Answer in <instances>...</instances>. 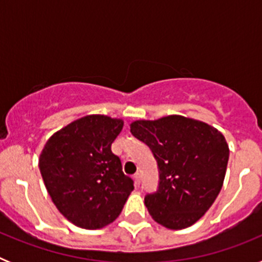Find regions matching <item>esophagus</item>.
<instances>
[{"label":"esophagus","mask_w":262,"mask_h":262,"mask_svg":"<svg viewBox=\"0 0 262 262\" xmlns=\"http://www.w3.org/2000/svg\"><path fill=\"white\" fill-rule=\"evenodd\" d=\"M134 181H135V184L140 185V182H142V176H140V173H136L135 176H134Z\"/></svg>","instance_id":"1"}]
</instances>
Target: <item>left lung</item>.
Masks as SVG:
<instances>
[{"mask_svg":"<svg viewBox=\"0 0 262 262\" xmlns=\"http://www.w3.org/2000/svg\"><path fill=\"white\" fill-rule=\"evenodd\" d=\"M129 128L159 166V189L144 198L151 216L170 230L200 221L223 186L230 149L222 133L181 115L135 120Z\"/></svg>","mask_w":262,"mask_h":262,"instance_id":"8db88e82","label":"left lung"}]
</instances>
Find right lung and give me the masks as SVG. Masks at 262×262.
<instances>
[{
	"mask_svg": "<svg viewBox=\"0 0 262 262\" xmlns=\"http://www.w3.org/2000/svg\"><path fill=\"white\" fill-rule=\"evenodd\" d=\"M123 120L86 115L53 134L39 169L51 200L75 226L98 230L119 216L134 181L122 170L111 144Z\"/></svg>",
	"mask_w": 262,
	"mask_h": 262,
	"instance_id": "add662e5",
	"label": "right lung"
}]
</instances>
